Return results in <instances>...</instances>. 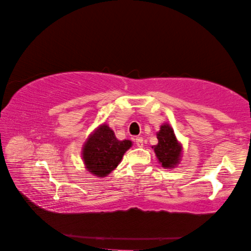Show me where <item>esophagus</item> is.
Here are the masks:
<instances>
[{
  "label": "esophagus",
  "mask_w": 251,
  "mask_h": 251,
  "mask_svg": "<svg viewBox=\"0 0 251 251\" xmlns=\"http://www.w3.org/2000/svg\"><path fill=\"white\" fill-rule=\"evenodd\" d=\"M134 143H135V146L139 147V148L143 147V138H141V137H137V138L134 139Z\"/></svg>",
  "instance_id": "esophagus-1"
}]
</instances>
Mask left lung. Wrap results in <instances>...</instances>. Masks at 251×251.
I'll use <instances>...</instances> for the list:
<instances>
[{
  "instance_id": "1",
  "label": "left lung",
  "mask_w": 251,
  "mask_h": 251,
  "mask_svg": "<svg viewBox=\"0 0 251 251\" xmlns=\"http://www.w3.org/2000/svg\"><path fill=\"white\" fill-rule=\"evenodd\" d=\"M158 145L153 146V150L157 154L159 162L164 168H174L179 162L181 157V146L176 141V138L169 125L161 126L157 133Z\"/></svg>"
}]
</instances>
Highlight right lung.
Returning a JSON list of instances; mask_svg holds the SVG:
<instances>
[{
	"instance_id": "right-lung-1",
	"label": "right lung",
	"mask_w": 251,
	"mask_h": 251,
	"mask_svg": "<svg viewBox=\"0 0 251 251\" xmlns=\"http://www.w3.org/2000/svg\"><path fill=\"white\" fill-rule=\"evenodd\" d=\"M130 140H118L114 132L106 125L94 131L83 147L85 168L97 176H105L120 163L123 154L130 149Z\"/></svg>"
}]
</instances>
